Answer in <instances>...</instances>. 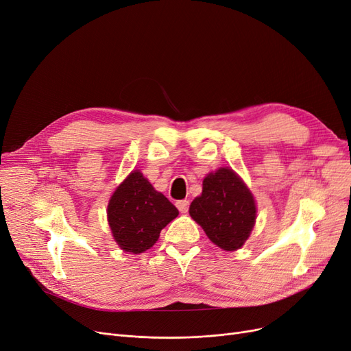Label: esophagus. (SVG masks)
Here are the masks:
<instances>
[{"label":"esophagus","mask_w":351,"mask_h":351,"mask_svg":"<svg viewBox=\"0 0 351 351\" xmlns=\"http://www.w3.org/2000/svg\"><path fill=\"white\" fill-rule=\"evenodd\" d=\"M190 207V202L189 200H178L177 202V208L180 210L181 213H187Z\"/></svg>","instance_id":"esophagus-1"}]
</instances>
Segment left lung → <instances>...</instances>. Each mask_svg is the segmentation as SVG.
<instances>
[{
	"label": "left lung",
	"instance_id": "8db88e82",
	"mask_svg": "<svg viewBox=\"0 0 351 351\" xmlns=\"http://www.w3.org/2000/svg\"><path fill=\"white\" fill-rule=\"evenodd\" d=\"M189 212L208 239L224 250L242 247L256 220L254 195L226 167L204 177L203 191L191 202Z\"/></svg>",
	"mask_w": 351,
	"mask_h": 351
}]
</instances>
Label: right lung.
<instances>
[{
    "label": "right lung",
    "instance_id": "obj_1",
    "mask_svg": "<svg viewBox=\"0 0 351 351\" xmlns=\"http://www.w3.org/2000/svg\"><path fill=\"white\" fill-rule=\"evenodd\" d=\"M177 216V207L138 170L122 181L108 204L112 236L122 250L135 255L152 247Z\"/></svg>",
    "mask_w": 351,
    "mask_h": 351
}]
</instances>
